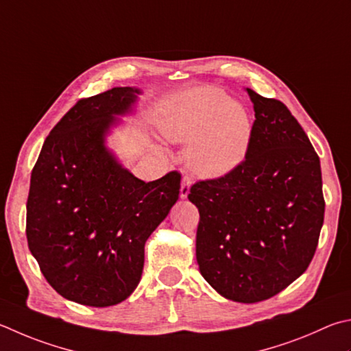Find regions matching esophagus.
Here are the masks:
<instances>
[{
  "instance_id": "obj_1",
  "label": "esophagus",
  "mask_w": 351,
  "mask_h": 351,
  "mask_svg": "<svg viewBox=\"0 0 351 351\" xmlns=\"http://www.w3.org/2000/svg\"><path fill=\"white\" fill-rule=\"evenodd\" d=\"M190 186H192V178L189 175H186L182 178V182H181V189H180V196L182 197H187L190 193Z\"/></svg>"
}]
</instances>
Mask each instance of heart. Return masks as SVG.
<instances>
[{
  "mask_svg": "<svg viewBox=\"0 0 351 351\" xmlns=\"http://www.w3.org/2000/svg\"><path fill=\"white\" fill-rule=\"evenodd\" d=\"M162 132L170 141L190 144L187 159L197 175H226L244 159L252 124L247 112L224 92L202 87L170 106Z\"/></svg>",
  "mask_w": 351,
  "mask_h": 351,
  "instance_id": "obj_1",
  "label": "heart"
}]
</instances>
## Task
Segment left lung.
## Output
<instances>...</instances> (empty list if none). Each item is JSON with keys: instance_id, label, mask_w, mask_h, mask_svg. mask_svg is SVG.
Here are the masks:
<instances>
[{"instance_id": "1", "label": "left lung", "mask_w": 351, "mask_h": 351, "mask_svg": "<svg viewBox=\"0 0 351 351\" xmlns=\"http://www.w3.org/2000/svg\"><path fill=\"white\" fill-rule=\"evenodd\" d=\"M254 109L245 158L228 173L196 181V261L227 299L253 304L307 270L324 224L319 156L287 106L247 88Z\"/></svg>"}]
</instances>
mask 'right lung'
<instances>
[{"label": "right lung", "mask_w": 351, "mask_h": 351, "mask_svg": "<svg viewBox=\"0 0 351 351\" xmlns=\"http://www.w3.org/2000/svg\"><path fill=\"white\" fill-rule=\"evenodd\" d=\"M138 88L82 98L50 130L32 170L25 234L56 293L109 307L141 281L145 241L178 201L180 171L144 182L106 149L114 114L130 112Z\"/></svg>", "instance_id": "right-lung-1"}]
</instances>
